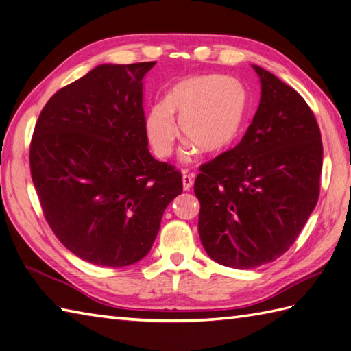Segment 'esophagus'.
Segmentation results:
<instances>
[{"mask_svg":"<svg viewBox=\"0 0 351 351\" xmlns=\"http://www.w3.org/2000/svg\"><path fill=\"white\" fill-rule=\"evenodd\" d=\"M182 182H183V189H184V191H189L191 187H192V184H193V176L187 174L186 171H184L183 177H182Z\"/></svg>","mask_w":351,"mask_h":351,"instance_id":"esophagus-1","label":"esophagus"}]
</instances>
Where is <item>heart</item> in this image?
Segmentation results:
<instances>
[{
  "label": "heart",
  "mask_w": 351,
  "mask_h": 351,
  "mask_svg": "<svg viewBox=\"0 0 351 351\" xmlns=\"http://www.w3.org/2000/svg\"><path fill=\"white\" fill-rule=\"evenodd\" d=\"M249 111V93L241 82L210 74L180 82L167 102L153 106L146 117V135L158 158H169L180 130L189 143L186 155L202 149L207 153L226 150L240 132Z\"/></svg>",
  "instance_id": "obj_1"
}]
</instances>
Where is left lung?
I'll return each instance as SVG.
<instances>
[{
    "label": "left lung",
    "instance_id": "left-lung-1",
    "mask_svg": "<svg viewBox=\"0 0 351 351\" xmlns=\"http://www.w3.org/2000/svg\"><path fill=\"white\" fill-rule=\"evenodd\" d=\"M261 102L243 140L199 167L198 230L213 261L252 269L295 243L320 193L323 144L299 93L263 68Z\"/></svg>",
    "mask_w": 351,
    "mask_h": 351
}]
</instances>
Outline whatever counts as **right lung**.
Returning <instances> with one entry per match:
<instances>
[{"label":"right lung","instance_id":"obj_1","mask_svg":"<svg viewBox=\"0 0 351 351\" xmlns=\"http://www.w3.org/2000/svg\"><path fill=\"white\" fill-rule=\"evenodd\" d=\"M156 62L98 65L41 110L29 167L43 215L80 259L121 268L146 256L182 173L147 149L143 77Z\"/></svg>","mask_w":351,"mask_h":351}]
</instances>
